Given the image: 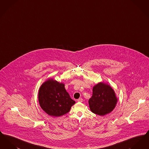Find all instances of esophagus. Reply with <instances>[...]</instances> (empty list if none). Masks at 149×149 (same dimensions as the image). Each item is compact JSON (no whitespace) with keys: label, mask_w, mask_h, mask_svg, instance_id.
Segmentation results:
<instances>
[{"label":"esophagus","mask_w":149,"mask_h":149,"mask_svg":"<svg viewBox=\"0 0 149 149\" xmlns=\"http://www.w3.org/2000/svg\"><path fill=\"white\" fill-rule=\"evenodd\" d=\"M77 101H78V102H83V99L81 98H79L77 100Z\"/></svg>","instance_id":"1"}]
</instances>
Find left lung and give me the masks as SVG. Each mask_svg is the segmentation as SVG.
<instances>
[{
	"mask_svg": "<svg viewBox=\"0 0 149 149\" xmlns=\"http://www.w3.org/2000/svg\"><path fill=\"white\" fill-rule=\"evenodd\" d=\"M117 102V98L113 89L108 84L100 82L93 87L89 105L93 113L103 116L111 112Z\"/></svg>",
	"mask_w": 149,
	"mask_h": 149,
	"instance_id": "8db88e82",
	"label": "left lung"
}]
</instances>
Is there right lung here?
I'll return each instance as SVG.
<instances>
[{
  "label": "right lung",
  "mask_w": 149,
  "mask_h": 149,
  "mask_svg": "<svg viewBox=\"0 0 149 149\" xmlns=\"http://www.w3.org/2000/svg\"><path fill=\"white\" fill-rule=\"evenodd\" d=\"M38 101L43 110L54 117L68 113L75 103L66 92L64 84L52 79L46 80L40 86Z\"/></svg>",
  "instance_id": "add662e5"
}]
</instances>
